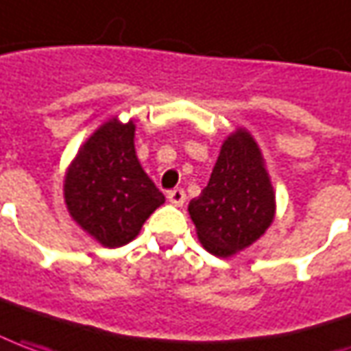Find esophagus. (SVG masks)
Here are the masks:
<instances>
[{"label":"esophagus","mask_w":351,"mask_h":351,"mask_svg":"<svg viewBox=\"0 0 351 351\" xmlns=\"http://www.w3.org/2000/svg\"><path fill=\"white\" fill-rule=\"evenodd\" d=\"M167 199H169V202H171L173 206L180 207L186 202L184 190H182V188H175V190H171V192L167 194Z\"/></svg>","instance_id":"obj_1"}]
</instances>
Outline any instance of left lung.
Wrapping results in <instances>:
<instances>
[{
	"instance_id": "8db88e82",
	"label": "left lung",
	"mask_w": 351,
	"mask_h": 351,
	"mask_svg": "<svg viewBox=\"0 0 351 351\" xmlns=\"http://www.w3.org/2000/svg\"><path fill=\"white\" fill-rule=\"evenodd\" d=\"M199 244L217 257H232L273 225L275 188L256 138L245 128L226 136L202 194L188 206Z\"/></svg>"
}]
</instances>
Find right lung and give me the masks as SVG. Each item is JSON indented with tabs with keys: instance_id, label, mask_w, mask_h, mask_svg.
Returning <instances> with one entry per match:
<instances>
[{
	"instance_id": "right-lung-1",
	"label": "right lung",
	"mask_w": 351,
	"mask_h": 351,
	"mask_svg": "<svg viewBox=\"0 0 351 351\" xmlns=\"http://www.w3.org/2000/svg\"><path fill=\"white\" fill-rule=\"evenodd\" d=\"M136 125L119 117L97 126L66 167L63 197L76 225L104 247H121L165 195L145 175L134 149Z\"/></svg>"
}]
</instances>
